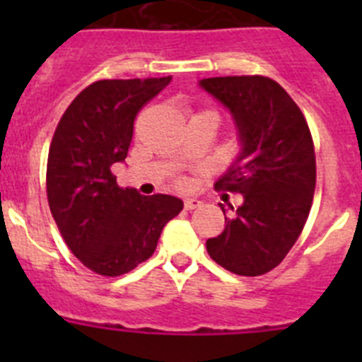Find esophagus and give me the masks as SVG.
<instances>
[{
    "label": "esophagus",
    "instance_id": "34e87169",
    "mask_svg": "<svg viewBox=\"0 0 362 362\" xmlns=\"http://www.w3.org/2000/svg\"><path fill=\"white\" fill-rule=\"evenodd\" d=\"M201 206L199 199H187L185 201V210H196Z\"/></svg>",
    "mask_w": 362,
    "mask_h": 362
}]
</instances>
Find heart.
Wrapping results in <instances>:
<instances>
[{
	"label": "heart",
	"mask_w": 362,
	"mask_h": 362,
	"mask_svg": "<svg viewBox=\"0 0 362 362\" xmlns=\"http://www.w3.org/2000/svg\"><path fill=\"white\" fill-rule=\"evenodd\" d=\"M177 185H179V187H183V185H185L183 179H177Z\"/></svg>",
	"instance_id": "b5f03b06"
}]
</instances>
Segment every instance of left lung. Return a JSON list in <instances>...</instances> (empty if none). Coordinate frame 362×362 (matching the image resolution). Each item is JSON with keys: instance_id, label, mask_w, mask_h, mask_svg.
Returning <instances> with one entry per match:
<instances>
[{"instance_id": "obj_1", "label": "left lung", "mask_w": 362, "mask_h": 362, "mask_svg": "<svg viewBox=\"0 0 362 362\" xmlns=\"http://www.w3.org/2000/svg\"><path fill=\"white\" fill-rule=\"evenodd\" d=\"M199 85L232 112L241 137L238 161L216 190L241 194L243 204L232 206L225 230L206 241V250L232 274L263 276L281 264L308 219L315 192L312 134L296 101L274 79L226 76Z\"/></svg>"}]
</instances>
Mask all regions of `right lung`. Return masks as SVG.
I'll return each instance as SVG.
<instances>
[{
  "label": "right lung",
  "instance_id": "right-lung-1",
  "mask_svg": "<svg viewBox=\"0 0 362 362\" xmlns=\"http://www.w3.org/2000/svg\"><path fill=\"white\" fill-rule=\"evenodd\" d=\"M166 78L101 79L76 95L54 132L47 199L72 254L99 276L129 274L158 246L163 226L183 210L174 196H141L112 174L124 161L134 121Z\"/></svg>",
  "mask_w": 362,
  "mask_h": 362
}]
</instances>
